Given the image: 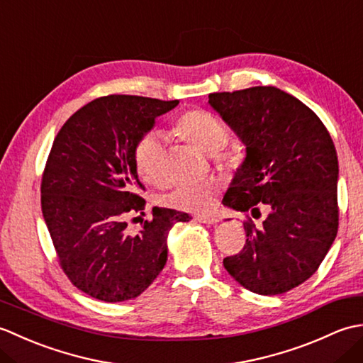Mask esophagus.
Returning a JSON list of instances; mask_svg holds the SVG:
<instances>
[{
    "mask_svg": "<svg viewBox=\"0 0 363 363\" xmlns=\"http://www.w3.org/2000/svg\"><path fill=\"white\" fill-rule=\"evenodd\" d=\"M196 220H198L199 223H204V225H217V223L220 221L218 217H215V215H207V213L198 215Z\"/></svg>",
    "mask_w": 363,
    "mask_h": 363,
    "instance_id": "34e87169",
    "label": "esophagus"
}]
</instances>
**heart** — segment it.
<instances>
[{"instance_id":"b5f03b06","label":"heart","mask_w":363,"mask_h":363,"mask_svg":"<svg viewBox=\"0 0 363 363\" xmlns=\"http://www.w3.org/2000/svg\"><path fill=\"white\" fill-rule=\"evenodd\" d=\"M173 133L206 152L221 150L228 142V133L221 123L206 111L194 109L176 120ZM134 165L138 176L148 184H160L165 177V145L156 133L143 134L134 146ZM218 184L207 179L196 184H179L162 196L167 207L186 212L209 209Z\"/></svg>"}]
</instances>
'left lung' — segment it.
Returning a JSON list of instances; mask_svg holds the SVG:
<instances>
[{
    "instance_id": "8db88e82",
    "label": "left lung",
    "mask_w": 363,
    "mask_h": 363,
    "mask_svg": "<svg viewBox=\"0 0 363 363\" xmlns=\"http://www.w3.org/2000/svg\"><path fill=\"white\" fill-rule=\"evenodd\" d=\"M209 103L246 145L223 204L250 215L243 250L223 259L259 295H281L317 272L338 230V160L318 115L273 86L211 94Z\"/></svg>"
}]
</instances>
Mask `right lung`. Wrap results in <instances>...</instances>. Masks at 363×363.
I'll list each match as a JSON object with an SVG mask.
<instances>
[{"label": "right lung", "instance_id": "obj_1", "mask_svg": "<svg viewBox=\"0 0 363 363\" xmlns=\"http://www.w3.org/2000/svg\"><path fill=\"white\" fill-rule=\"evenodd\" d=\"M179 104L134 95L96 98L54 138L42 174V212L68 279L104 303L137 298L167 262V235L190 215L152 209L137 234L126 218L145 211L134 146L159 115Z\"/></svg>", "mask_w": 363, "mask_h": 363}]
</instances>
